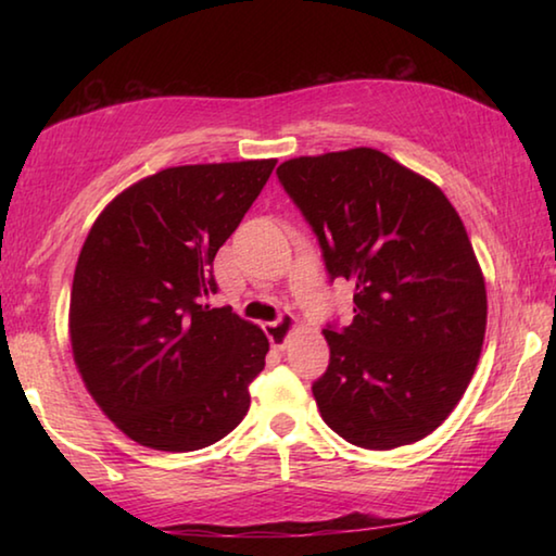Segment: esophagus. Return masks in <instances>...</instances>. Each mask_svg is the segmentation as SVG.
I'll return each instance as SVG.
<instances>
[{
	"label": "esophagus",
	"mask_w": 556,
	"mask_h": 556,
	"mask_svg": "<svg viewBox=\"0 0 556 556\" xmlns=\"http://www.w3.org/2000/svg\"><path fill=\"white\" fill-rule=\"evenodd\" d=\"M294 328H296V318L291 316V314H285V316H279L277 321L267 324V326H265V333H267L271 345L285 348L287 341H289V336L294 333Z\"/></svg>",
	"instance_id": "obj_1"
}]
</instances>
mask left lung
I'll return each mask as SVG.
<instances>
[{
    "instance_id": "1",
    "label": "left lung",
    "mask_w": 556,
    "mask_h": 556,
    "mask_svg": "<svg viewBox=\"0 0 556 556\" xmlns=\"http://www.w3.org/2000/svg\"><path fill=\"white\" fill-rule=\"evenodd\" d=\"M331 279L355 287L353 321L324 328L318 412L355 446L388 451L444 425L481 357L485 279L444 191L370 147L277 168Z\"/></svg>"
}]
</instances>
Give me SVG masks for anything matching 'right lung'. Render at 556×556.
Instances as JSON below:
<instances>
[{
	"label": "right lung",
	"instance_id": "obj_1",
	"mask_svg": "<svg viewBox=\"0 0 556 556\" xmlns=\"http://www.w3.org/2000/svg\"><path fill=\"white\" fill-rule=\"evenodd\" d=\"M277 159L172 166L98 215L75 265L68 331L92 400L137 444L195 451L250 409L265 368L260 326L211 308L213 260Z\"/></svg>",
	"mask_w": 556,
	"mask_h": 556
}]
</instances>
